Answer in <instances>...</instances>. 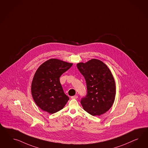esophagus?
Wrapping results in <instances>:
<instances>
[{"label":"esophagus","mask_w":148,"mask_h":148,"mask_svg":"<svg viewBox=\"0 0 148 148\" xmlns=\"http://www.w3.org/2000/svg\"><path fill=\"white\" fill-rule=\"evenodd\" d=\"M77 98H78L77 95H74V96L71 97V98L72 99H77Z\"/></svg>","instance_id":"obj_1"}]
</instances>
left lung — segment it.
<instances>
[{
  "label": "left lung",
  "mask_w": 148,
  "mask_h": 148,
  "mask_svg": "<svg viewBox=\"0 0 148 148\" xmlns=\"http://www.w3.org/2000/svg\"><path fill=\"white\" fill-rule=\"evenodd\" d=\"M77 67L85 79L87 93L81 103L91 115L100 116L112 107L116 97V84L106 64L93 58L77 63Z\"/></svg>",
  "instance_id": "1"
}]
</instances>
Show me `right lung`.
I'll use <instances>...</instances> for the list:
<instances>
[{
	"instance_id": "1",
	"label": "right lung",
	"mask_w": 148,
	"mask_h": 148,
	"mask_svg": "<svg viewBox=\"0 0 148 148\" xmlns=\"http://www.w3.org/2000/svg\"><path fill=\"white\" fill-rule=\"evenodd\" d=\"M72 65V63L50 58L38 68L32 81V94L41 110L53 114L66 105L69 98L63 92L60 77Z\"/></svg>"
}]
</instances>
